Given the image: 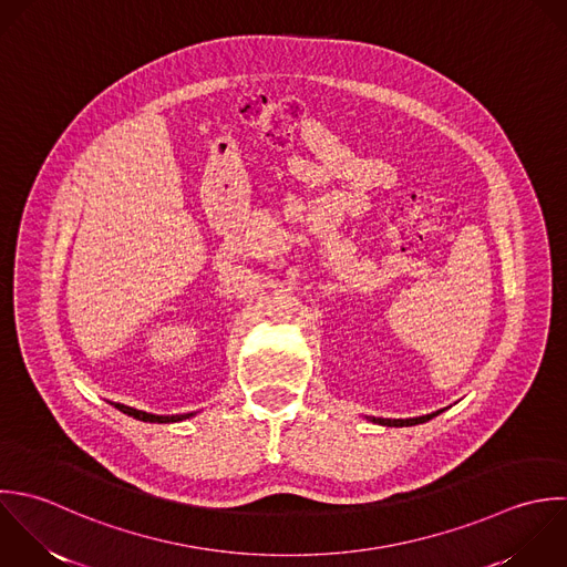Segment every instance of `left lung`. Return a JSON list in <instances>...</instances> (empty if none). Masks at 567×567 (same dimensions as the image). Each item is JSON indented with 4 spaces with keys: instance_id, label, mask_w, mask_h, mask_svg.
Returning <instances> with one entry per match:
<instances>
[{
    "instance_id": "left-lung-1",
    "label": "left lung",
    "mask_w": 567,
    "mask_h": 567,
    "mask_svg": "<svg viewBox=\"0 0 567 567\" xmlns=\"http://www.w3.org/2000/svg\"><path fill=\"white\" fill-rule=\"evenodd\" d=\"M440 413H444V409H442V411H435V413H431V415H422V417L389 420V417H371V415H367V420H369V422H373V424H380V426H395V429H400V426H415V424H424V422H429V420L437 417Z\"/></svg>"
}]
</instances>
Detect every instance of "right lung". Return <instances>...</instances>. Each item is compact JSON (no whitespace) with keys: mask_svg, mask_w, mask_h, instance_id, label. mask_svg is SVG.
Returning <instances> with one entry per match:
<instances>
[{"mask_svg":"<svg viewBox=\"0 0 567 567\" xmlns=\"http://www.w3.org/2000/svg\"><path fill=\"white\" fill-rule=\"evenodd\" d=\"M114 409H118L121 413L134 417V420H141V422H150V424H169V422H183V420H189L196 415L194 413H178V415H156V413H145V411H138V409H132V406H125V404H116V402H110Z\"/></svg>","mask_w":567,"mask_h":567,"instance_id":"right-lung-1","label":"right lung"}]
</instances>
